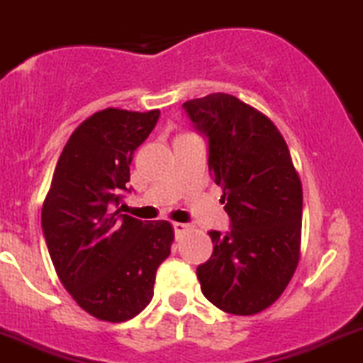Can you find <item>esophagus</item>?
I'll use <instances>...</instances> for the list:
<instances>
[{
    "label": "esophagus",
    "instance_id": "1",
    "mask_svg": "<svg viewBox=\"0 0 363 363\" xmlns=\"http://www.w3.org/2000/svg\"><path fill=\"white\" fill-rule=\"evenodd\" d=\"M172 228H174V233L175 235H181V233H184L186 229H188V223H181V222H175L174 225H172Z\"/></svg>",
    "mask_w": 363,
    "mask_h": 363
}]
</instances>
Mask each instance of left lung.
I'll list each match as a JSON object with an SVG mask.
<instances>
[{"label":"left lung","mask_w":363,"mask_h":363,"mask_svg":"<svg viewBox=\"0 0 363 363\" xmlns=\"http://www.w3.org/2000/svg\"><path fill=\"white\" fill-rule=\"evenodd\" d=\"M208 140L229 231H209L213 254L197 267L202 294L233 315H254L283 294L299 262L303 188L276 125L233 94L182 104Z\"/></svg>","instance_id":"1"}]
</instances>
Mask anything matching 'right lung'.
<instances>
[{
	"mask_svg": "<svg viewBox=\"0 0 363 363\" xmlns=\"http://www.w3.org/2000/svg\"><path fill=\"white\" fill-rule=\"evenodd\" d=\"M159 113L104 109L71 134L43 204V233L60 283L87 313L123 323L147 308L174 242L170 222L113 211L130 193V161Z\"/></svg>",
	"mask_w": 363,
	"mask_h": 363,
	"instance_id": "obj_1",
	"label": "right lung"
}]
</instances>
